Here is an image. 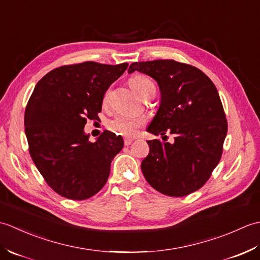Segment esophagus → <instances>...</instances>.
Segmentation results:
<instances>
[{
  "label": "esophagus",
  "instance_id": "1",
  "mask_svg": "<svg viewBox=\"0 0 260 260\" xmlns=\"http://www.w3.org/2000/svg\"><path fill=\"white\" fill-rule=\"evenodd\" d=\"M132 142H133V139H129V137H126V139H124V144L125 145H131Z\"/></svg>",
  "mask_w": 260,
  "mask_h": 260
}]
</instances>
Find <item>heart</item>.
Returning a JSON list of instances; mask_svg holds the SVG:
<instances>
[{"mask_svg": "<svg viewBox=\"0 0 260 260\" xmlns=\"http://www.w3.org/2000/svg\"><path fill=\"white\" fill-rule=\"evenodd\" d=\"M129 85L133 88V90L139 93L142 97L144 93L148 90L154 88V85L152 80L148 78V77L144 75H135L129 79ZM155 89V88H154ZM109 99V91H106L104 95L103 102L104 104H107ZM144 124V120L137 117H133V116L128 115H118L116 116L115 118L108 123V127L115 133L123 136H134L136 135L137 131H139L140 127Z\"/></svg>", "mask_w": 260, "mask_h": 260, "instance_id": "b5f03b06", "label": "heart"}]
</instances>
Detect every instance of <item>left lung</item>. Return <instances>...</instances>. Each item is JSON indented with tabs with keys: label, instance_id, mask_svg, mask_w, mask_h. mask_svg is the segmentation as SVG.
Wrapping results in <instances>:
<instances>
[{
	"label": "left lung",
	"instance_id": "obj_1",
	"mask_svg": "<svg viewBox=\"0 0 260 260\" xmlns=\"http://www.w3.org/2000/svg\"><path fill=\"white\" fill-rule=\"evenodd\" d=\"M135 70L155 79L161 90V105L147 132L174 135L173 144L147 141L150 153L142 172L162 194L185 197L206 184L221 158L228 131L221 99L211 79L191 64L153 60L133 62L128 73Z\"/></svg>",
	"mask_w": 260,
	"mask_h": 260
}]
</instances>
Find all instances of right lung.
I'll return each instance as SVG.
<instances>
[{"label":"right lung","mask_w":260,"mask_h":260,"mask_svg":"<svg viewBox=\"0 0 260 260\" xmlns=\"http://www.w3.org/2000/svg\"><path fill=\"white\" fill-rule=\"evenodd\" d=\"M127 67V62L66 64L36 85L24 114L29 152L48 185L61 197L86 200L106 184L124 141L105 131L90 143L84 127L87 119H98L105 92Z\"/></svg>","instance_id":"1"}]
</instances>
